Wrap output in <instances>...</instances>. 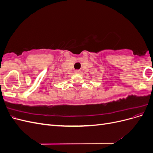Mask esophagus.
<instances>
[{"label": "esophagus", "mask_w": 153, "mask_h": 153, "mask_svg": "<svg viewBox=\"0 0 153 153\" xmlns=\"http://www.w3.org/2000/svg\"><path fill=\"white\" fill-rule=\"evenodd\" d=\"M75 72H76V73H80V71H79V70H76Z\"/></svg>", "instance_id": "esophagus-1"}]
</instances>
